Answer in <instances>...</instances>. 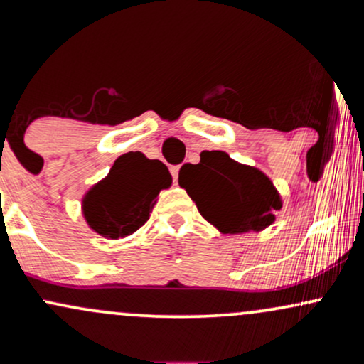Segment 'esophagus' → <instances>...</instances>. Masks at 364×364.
Listing matches in <instances>:
<instances>
[{"label": "esophagus", "mask_w": 364, "mask_h": 364, "mask_svg": "<svg viewBox=\"0 0 364 364\" xmlns=\"http://www.w3.org/2000/svg\"><path fill=\"white\" fill-rule=\"evenodd\" d=\"M171 174H173V181H174V185H178V174H179V166H174V168H171Z\"/></svg>", "instance_id": "esophagus-1"}]
</instances>
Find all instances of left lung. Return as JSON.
<instances>
[{
	"mask_svg": "<svg viewBox=\"0 0 364 364\" xmlns=\"http://www.w3.org/2000/svg\"><path fill=\"white\" fill-rule=\"evenodd\" d=\"M179 186L205 220L224 235L260 232L275 220L282 198L270 178L215 150L200 156L198 164L179 171Z\"/></svg>",
	"mask_w": 364,
	"mask_h": 364,
	"instance_id": "obj_1",
	"label": "left lung"
}]
</instances>
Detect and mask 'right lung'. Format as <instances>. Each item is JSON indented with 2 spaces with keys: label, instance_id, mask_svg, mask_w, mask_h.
<instances>
[{
  "label": "right lung",
  "instance_id": "right-lung-1",
  "mask_svg": "<svg viewBox=\"0 0 364 364\" xmlns=\"http://www.w3.org/2000/svg\"><path fill=\"white\" fill-rule=\"evenodd\" d=\"M173 185L168 168L141 152L119 156L82 198L83 219L106 240L127 237L149 220L159 191Z\"/></svg>",
  "mask_w": 364,
  "mask_h": 364
}]
</instances>
